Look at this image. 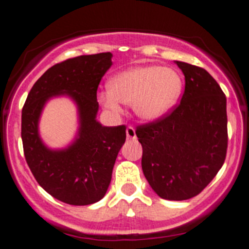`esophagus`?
Returning a JSON list of instances; mask_svg holds the SVG:
<instances>
[{
	"label": "esophagus",
	"instance_id": "esophagus-1",
	"mask_svg": "<svg viewBox=\"0 0 249 249\" xmlns=\"http://www.w3.org/2000/svg\"><path fill=\"white\" fill-rule=\"evenodd\" d=\"M126 137L129 140L136 139V131H135V127H132V126L126 127Z\"/></svg>",
	"mask_w": 249,
	"mask_h": 249
}]
</instances>
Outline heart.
<instances>
[{
    "label": "heart",
    "instance_id": "1",
    "mask_svg": "<svg viewBox=\"0 0 249 249\" xmlns=\"http://www.w3.org/2000/svg\"><path fill=\"white\" fill-rule=\"evenodd\" d=\"M183 80L176 70L160 66H137L110 78L108 92L99 100L106 108L119 110L120 104L132 105L135 113L144 120L164 117L177 105Z\"/></svg>",
    "mask_w": 249,
    "mask_h": 249
}]
</instances>
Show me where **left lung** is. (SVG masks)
<instances>
[{"instance_id": "obj_1", "label": "left lung", "mask_w": 249, "mask_h": 249, "mask_svg": "<svg viewBox=\"0 0 249 249\" xmlns=\"http://www.w3.org/2000/svg\"><path fill=\"white\" fill-rule=\"evenodd\" d=\"M185 77L180 102L164 117L139 125L142 170L165 200L202 192L224 164L228 149L227 97L202 67L176 61Z\"/></svg>"}]
</instances>
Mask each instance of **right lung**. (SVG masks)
Returning a JSON list of instances; mask_svg holds the SVG:
<instances>
[{
	"instance_id": "1",
	"label": "right lung",
	"mask_w": 249,
	"mask_h": 249,
	"mask_svg": "<svg viewBox=\"0 0 249 249\" xmlns=\"http://www.w3.org/2000/svg\"><path fill=\"white\" fill-rule=\"evenodd\" d=\"M110 53L80 55L47 70L30 90L21 112L25 159L38 184L60 201L91 205L102 199L112 179L126 126H102L96 120V92L112 66ZM69 94L77 104L80 130L70 147L52 151L41 142L38 120L50 97Z\"/></svg>"
}]
</instances>
